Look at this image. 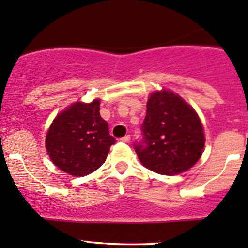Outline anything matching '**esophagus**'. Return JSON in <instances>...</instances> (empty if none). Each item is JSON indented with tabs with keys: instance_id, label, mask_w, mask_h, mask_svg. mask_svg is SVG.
Wrapping results in <instances>:
<instances>
[{
	"instance_id": "obj_1",
	"label": "esophagus",
	"mask_w": 248,
	"mask_h": 248,
	"mask_svg": "<svg viewBox=\"0 0 248 248\" xmlns=\"http://www.w3.org/2000/svg\"><path fill=\"white\" fill-rule=\"evenodd\" d=\"M121 141L129 142V141H131V135H124V138H121Z\"/></svg>"
}]
</instances>
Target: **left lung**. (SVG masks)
Masks as SVG:
<instances>
[{"instance_id":"8db88e82","label":"left lung","mask_w":248,"mask_h":248,"mask_svg":"<svg viewBox=\"0 0 248 248\" xmlns=\"http://www.w3.org/2000/svg\"><path fill=\"white\" fill-rule=\"evenodd\" d=\"M141 142L134 148L148 170L173 176L189 170L204 148V132L196 111L181 96L161 90L151 93L141 126Z\"/></svg>"}]
</instances>
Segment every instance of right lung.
<instances>
[{
  "mask_svg": "<svg viewBox=\"0 0 248 248\" xmlns=\"http://www.w3.org/2000/svg\"><path fill=\"white\" fill-rule=\"evenodd\" d=\"M115 138L100 115V100L76 102L56 116L46 135V150L54 165L75 177L103 165Z\"/></svg>",
  "mask_w": 248,
  "mask_h": 248,
  "instance_id": "right-lung-1",
  "label": "right lung"
}]
</instances>
